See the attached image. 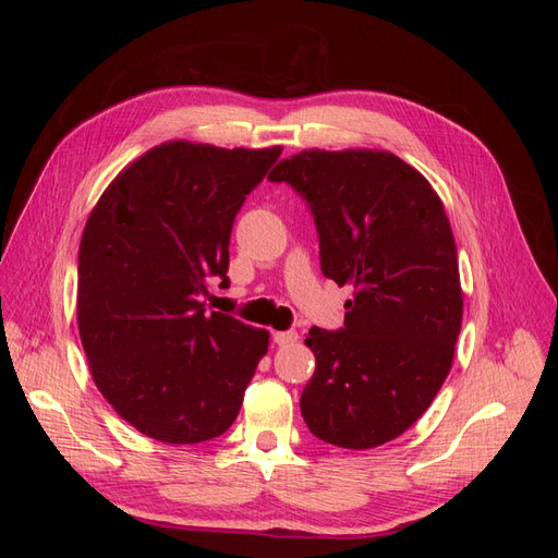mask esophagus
<instances>
[{"label":"esophagus","instance_id":"obj_1","mask_svg":"<svg viewBox=\"0 0 558 558\" xmlns=\"http://www.w3.org/2000/svg\"><path fill=\"white\" fill-rule=\"evenodd\" d=\"M272 340L279 344V347H291L298 342V332L295 330H286V332H275Z\"/></svg>","mask_w":558,"mask_h":558}]
</instances>
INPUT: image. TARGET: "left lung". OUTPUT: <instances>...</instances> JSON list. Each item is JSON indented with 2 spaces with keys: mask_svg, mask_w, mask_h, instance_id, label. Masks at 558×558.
<instances>
[{
  "mask_svg": "<svg viewBox=\"0 0 558 558\" xmlns=\"http://www.w3.org/2000/svg\"><path fill=\"white\" fill-rule=\"evenodd\" d=\"M267 179L310 202L320 272L351 286L344 328H312L316 369L300 398L328 445L373 449L424 414L453 361L463 320L456 242L440 195L379 148H307Z\"/></svg>",
  "mask_w": 558,
  "mask_h": 558,
  "instance_id": "1",
  "label": "left lung"
}]
</instances>
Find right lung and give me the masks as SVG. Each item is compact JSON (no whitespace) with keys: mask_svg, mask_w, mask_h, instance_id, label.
<instances>
[{"mask_svg":"<svg viewBox=\"0 0 558 558\" xmlns=\"http://www.w3.org/2000/svg\"><path fill=\"white\" fill-rule=\"evenodd\" d=\"M281 146L162 142L107 185L83 228L76 324L95 386L165 445H197L238 418L269 332L205 312L226 277L234 216Z\"/></svg>","mask_w":558,"mask_h":558,"instance_id":"1","label":"right lung"}]
</instances>
